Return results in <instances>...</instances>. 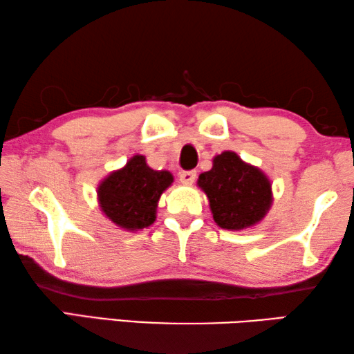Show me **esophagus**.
Segmentation results:
<instances>
[{
    "mask_svg": "<svg viewBox=\"0 0 354 354\" xmlns=\"http://www.w3.org/2000/svg\"><path fill=\"white\" fill-rule=\"evenodd\" d=\"M196 179V171L195 170H183L179 171V181L185 185H190L194 184Z\"/></svg>",
    "mask_w": 354,
    "mask_h": 354,
    "instance_id": "esophagus-1",
    "label": "esophagus"
}]
</instances>
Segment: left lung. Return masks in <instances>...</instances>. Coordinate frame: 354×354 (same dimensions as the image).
<instances>
[{"instance_id":"left-lung-1","label":"left lung","mask_w":354,"mask_h":354,"mask_svg":"<svg viewBox=\"0 0 354 354\" xmlns=\"http://www.w3.org/2000/svg\"><path fill=\"white\" fill-rule=\"evenodd\" d=\"M198 185L206 192L215 223L225 230L257 223L272 205L270 181L231 151L214 158L212 169L201 173Z\"/></svg>"}]
</instances>
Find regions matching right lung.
<instances>
[{
  "instance_id": "1",
  "label": "right lung",
  "mask_w": 354,
  "mask_h": 354,
  "mask_svg": "<svg viewBox=\"0 0 354 354\" xmlns=\"http://www.w3.org/2000/svg\"><path fill=\"white\" fill-rule=\"evenodd\" d=\"M171 183V173L149 169L145 158L137 154L100 184L101 209L120 227L142 230L154 221L159 196Z\"/></svg>"
}]
</instances>
